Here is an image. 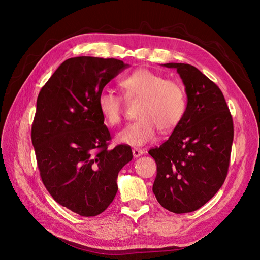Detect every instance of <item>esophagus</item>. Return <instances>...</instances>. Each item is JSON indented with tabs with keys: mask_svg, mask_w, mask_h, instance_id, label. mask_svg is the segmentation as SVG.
<instances>
[{
	"mask_svg": "<svg viewBox=\"0 0 260 260\" xmlns=\"http://www.w3.org/2000/svg\"><path fill=\"white\" fill-rule=\"evenodd\" d=\"M132 154H133V157H136V158H137V157H140L141 155H143L144 151H143V149L136 147V148L132 149Z\"/></svg>",
	"mask_w": 260,
	"mask_h": 260,
	"instance_id": "34e87169",
	"label": "esophagus"
}]
</instances>
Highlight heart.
Returning a JSON list of instances; mask_svg holds the SVG:
<instances>
[{
    "label": "heart",
    "mask_w": 260,
    "mask_h": 260,
    "mask_svg": "<svg viewBox=\"0 0 260 260\" xmlns=\"http://www.w3.org/2000/svg\"><path fill=\"white\" fill-rule=\"evenodd\" d=\"M124 96L141 100L138 109L139 119L117 135V141L130 146H142L152 141L157 129L168 133L176 129L186 111V94L178 81L165 79L147 68H139L120 81ZM100 113L106 124L114 127L121 121L122 98L104 90L98 98Z\"/></svg>",
    "instance_id": "1"
}]
</instances>
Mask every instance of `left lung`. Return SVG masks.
I'll use <instances>...</instances> for the list:
<instances>
[{"instance_id": "1", "label": "left lung", "mask_w": 260, "mask_h": 260, "mask_svg": "<svg viewBox=\"0 0 260 260\" xmlns=\"http://www.w3.org/2000/svg\"><path fill=\"white\" fill-rule=\"evenodd\" d=\"M176 68L187 96L183 119L169 139L148 151L156 161L153 192L160 205L175 214L198 210L222 186L233 142V120L223 94L188 64Z\"/></svg>"}]
</instances>
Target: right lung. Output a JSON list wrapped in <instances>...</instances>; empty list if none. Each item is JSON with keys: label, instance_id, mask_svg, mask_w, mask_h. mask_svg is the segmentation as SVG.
Listing matches in <instances>:
<instances>
[{"label": "right lung", "instance_id": "right-lung-1", "mask_svg": "<svg viewBox=\"0 0 260 260\" xmlns=\"http://www.w3.org/2000/svg\"><path fill=\"white\" fill-rule=\"evenodd\" d=\"M129 65L91 56L65 60L41 89L31 128L42 182L61 206L98 216L115 199L118 172L132 159L129 145L111 141L98 98Z\"/></svg>", "mask_w": 260, "mask_h": 260}]
</instances>
